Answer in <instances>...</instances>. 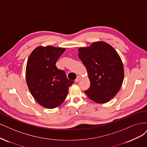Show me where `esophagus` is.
Segmentation results:
<instances>
[{"label":"esophagus","mask_w":147,"mask_h":147,"mask_svg":"<svg viewBox=\"0 0 147 147\" xmlns=\"http://www.w3.org/2000/svg\"><path fill=\"white\" fill-rule=\"evenodd\" d=\"M80 80V76H78L77 78L75 79V82H78Z\"/></svg>","instance_id":"obj_1"}]
</instances>
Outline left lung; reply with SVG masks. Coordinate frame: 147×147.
<instances>
[{
	"label": "left lung",
	"mask_w": 147,
	"mask_h": 147,
	"mask_svg": "<svg viewBox=\"0 0 147 147\" xmlns=\"http://www.w3.org/2000/svg\"><path fill=\"white\" fill-rule=\"evenodd\" d=\"M78 51L79 58L86 67L90 80V87L84 92L97 103L109 101L123 81L124 68L119 55L103 41L94 42Z\"/></svg>",
	"instance_id": "obj_1"
}]
</instances>
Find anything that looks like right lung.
Returning a JSON list of instances; mask_svg holds the SVG:
<instances>
[{
	"mask_svg": "<svg viewBox=\"0 0 147 147\" xmlns=\"http://www.w3.org/2000/svg\"><path fill=\"white\" fill-rule=\"evenodd\" d=\"M65 51L51 46H39L33 51L27 61L26 80L35 100L48 109L60 106L67 97L68 88L74 82L68 79L64 71L55 66Z\"/></svg>",
	"mask_w": 147,
	"mask_h": 147,
	"instance_id": "1",
	"label": "right lung"
}]
</instances>
